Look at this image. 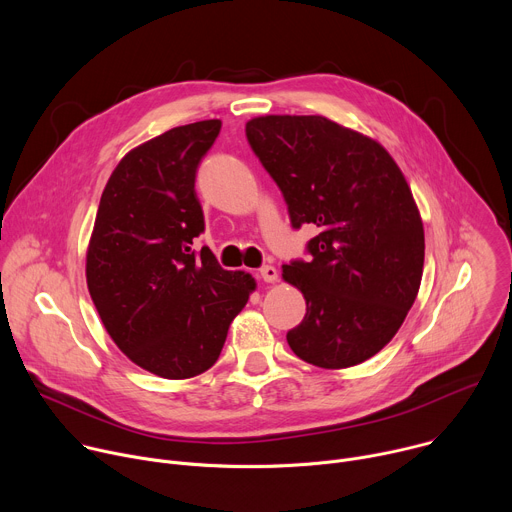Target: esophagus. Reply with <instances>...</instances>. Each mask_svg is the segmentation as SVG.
<instances>
[{"instance_id":"1","label":"esophagus","mask_w":512,"mask_h":512,"mask_svg":"<svg viewBox=\"0 0 512 512\" xmlns=\"http://www.w3.org/2000/svg\"><path fill=\"white\" fill-rule=\"evenodd\" d=\"M259 277L265 281V283H273L277 281V269L273 265H265L259 269Z\"/></svg>"}]
</instances>
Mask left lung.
<instances>
[{
    "instance_id": "left-lung-1",
    "label": "left lung",
    "mask_w": 512,
    "mask_h": 512,
    "mask_svg": "<svg viewBox=\"0 0 512 512\" xmlns=\"http://www.w3.org/2000/svg\"><path fill=\"white\" fill-rule=\"evenodd\" d=\"M245 131L291 227L320 229L310 263L283 265L306 300L289 348L320 369L369 360L401 328L423 275V223L403 172L379 141L322 115H263Z\"/></svg>"
}]
</instances>
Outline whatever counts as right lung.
Instances as JSON below:
<instances>
[{
  "mask_svg": "<svg viewBox=\"0 0 512 512\" xmlns=\"http://www.w3.org/2000/svg\"><path fill=\"white\" fill-rule=\"evenodd\" d=\"M218 131V119L196 121L133 148L103 190L89 241L87 285L105 330L162 379L208 371L257 287L192 247L204 231L196 170Z\"/></svg>",
  "mask_w": 512,
  "mask_h": 512,
  "instance_id": "obj_1",
  "label": "right lung"
}]
</instances>
